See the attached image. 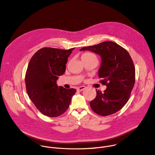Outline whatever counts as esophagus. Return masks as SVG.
<instances>
[{
  "instance_id": "1",
  "label": "esophagus",
  "mask_w": 155,
  "mask_h": 155,
  "mask_svg": "<svg viewBox=\"0 0 155 155\" xmlns=\"http://www.w3.org/2000/svg\"><path fill=\"white\" fill-rule=\"evenodd\" d=\"M86 88V87L85 86H80V87H77V90L78 91H82L83 90H84V89Z\"/></svg>"
}]
</instances>
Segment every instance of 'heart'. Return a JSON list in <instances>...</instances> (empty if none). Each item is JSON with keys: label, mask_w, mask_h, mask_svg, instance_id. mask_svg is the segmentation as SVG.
Segmentation results:
<instances>
[{"label": "heart", "mask_w": 155, "mask_h": 155, "mask_svg": "<svg viewBox=\"0 0 155 155\" xmlns=\"http://www.w3.org/2000/svg\"><path fill=\"white\" fill-rule=\"evenodd\" d=\"M82 59H97L96 56L90 52H86L84 53L81 56Z\"/></svg>", "instance_id": "obj_1"}]
</instances>
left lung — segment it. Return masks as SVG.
Here are the masks:
<instances>
[{
  "label": "left lung",
  "mask_w": 155,
  "mask_h": 155,
  "mask_svg": "<svg viewBox=\"0 0 155 155\" xmlns=\"http://www.w3.org/2000/svg\"><path fill=\"white\" fill-rule=\"evenodd\" d=\"M84 50L101 56L99 77L102 78L100 82L107 86L104 93L96 90V97L91 101L90 107L101 116L114 114L127 103L134 87L136 81L134 62L126 49L111 41L80 49Z\"/></svg>",
  "instance_id": "1"
}]
</instances>
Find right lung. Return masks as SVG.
<instances>
[{
    "mask_svg": "<svg viewBox=\"0 0 155 155\" xmlns=\"http://www.w3.org/2000/svg\"><path fill=\"white\" fill-rule=\"evenodd\" d=\"M75 48L69 50L45 47L31 58L26 72L28 94L39 111L47 117H57L69 107L74 88L58 87V76L65 71L68 59Z\"/></svg>",
    "mask_w": 155,
    "mask_h": 155,
    "instance_id": "1",
    "label": "right lung"
}]
</instances>
